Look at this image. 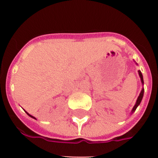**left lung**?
<instances>
[{
    "label": "left lung",
    "mask_w": 158,
    "mask_h": 158,
    "mask_svg": "<svg viewBox=\"0 0 158 158\" xmlns=\"http://www.w3.org/2000/svg\"><path fill=\"white\" fill-rule=\"evenodd\" d=\"M139 76H140V78H141V81H142V84H144V81H143V77H142V73H141V71L139 70ZM143 94H144V89H142V90L141 91L140 94H139V96L138 97V100H137V102H136V104H135V107H133V110H132V112H134V111L136 110L137 107L140 104L141 101H142V97H143Z\"/></svg>",
    "instance_id": "left-lung-1"
}]
</instances>
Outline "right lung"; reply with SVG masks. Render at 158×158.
I'll return each mask as SVG.
<instances>
[{
  "mask_svg": "<svg viewBox=\"0 0 158 158\" xmlns=\"http://www.w3.org/2000/svg\"><path fill=\"white\" fill-rule=\"evenodd\" d=\"M26 113H27V115H29V116H30V117H31V118H35V117H33V116H32V115H29V114H28V113H27V111H26Z\"/></svg>",
  "mask_w": 158,
  "mask_h": 158,
  "instance_id": "obj_1",
  "label": "right lung"
}]
</instances>
